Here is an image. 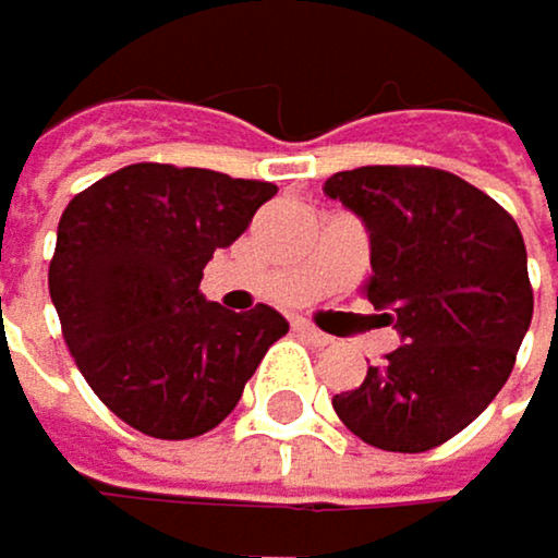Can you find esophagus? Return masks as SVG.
Here are the masks:
<instances>
[{
    "label": "esophagus",
    "instance_id": "esophagus-1",
    "mask_svg": "<svg viewBox=\"0 0 558 558\" xmlns=\"http://www.w3.org/2000/svg\"><path fill=\"white\" fill-rule=\"evenodd\" d=\"M294 331H298L301 338H307L311 344H317V348H325V344H331V338H328L325 331H317V328L304 325V320H298V325H294Z\"/></svg>",
    "mask_w": 558,
    "mask_h": 558
}]
</instances>
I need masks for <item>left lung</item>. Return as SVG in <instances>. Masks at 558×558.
<instances>
[{"label":"left lung","mask_w":558,"mask_h":558,"mask_svg":"<svg viewBox=\"0 0 558 558\" xmlns=\"http://www.w3.org/2000/svg\"><path fill=\"white\" fill-rule=\"evenodd\" d=\"M325 194L368 227L372 277L361 291L404 338L331 404L361 441L428 452L472 425L512 375L532 320L519 223L435 167L341 170Z\"/></svg>","instance_id":"left-lung-1"}]
</instances>
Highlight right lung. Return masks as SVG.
<instances>
[{
    "label": "right lung",
    "instance_id": "obj_1",
    "mask_svg": "<svg viewBox=\"0 0 558 558\" xmlns=\"http://www.w3.org/2000/svg\"><path fill=\"white\" fill-rule=\"evenodd\" d=\"M277 194L267 180L130 163L59 217L49 298L96 398L149 438L217 428L288 320L267 304L233 314L201 294L214 251Z\"/></svg>",
    "mask_w": 558,
    "mask_h": 558
}]
</instances>
